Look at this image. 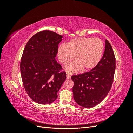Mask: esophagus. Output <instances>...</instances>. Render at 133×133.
Listing matches in <instances>:
<instances>
[{
    "instance_id": "esophagus-1",
    "label": "esophagus",
    "mask_w": 133,
    "mask_h": 133,
    "mask_svg": "<svg viewBox=\"0 0 133 133\" xmlns=\"http://www.w3.org/2000/svg\"><path fill=\"white\" fill-rule=\"evenodd\" d=\"M66 78H68V79H70V78H71V76H70V75L69 74H66Z\"/></svg>"
}]
</instances>
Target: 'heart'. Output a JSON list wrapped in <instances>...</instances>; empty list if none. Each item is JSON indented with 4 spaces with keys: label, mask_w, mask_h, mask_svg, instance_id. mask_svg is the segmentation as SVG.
I'll return each mask as SVG.
<instances>
[{
    "label": "heart",
    "mask_w": 133,
    "mask_h": 133,
    "mask_svg": "<svg viewBox=\"0 0 133 133\" xmlns=\"http://www.w3.org/2000/svg\"><path fill=\"white\" fill-rule=\"evenodd\" d=\"M104 43L99 38L81 37L71 40L67 45L62 44L58 50L59 62L66 65L74 58L75 61L65 67L69 73H75L82 70L88 71L94 68L102 59Z\"/></svg>",
    "instance_id": "heart-1"
}]
</instances>
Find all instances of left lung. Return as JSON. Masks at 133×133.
I'll return each instance as SVG.
<instances>
[{
	"mask_svg": "<svg viewBox=\"0 0 133 133\" xmlns=\"http://www.w3.org/2000/svg\"><path fill=\"white\" fill-rule=\"evenodd\" d=\"M115 58L112 48L105 40V48L102 59L87 73L73 75V97L75 102L84 108L96 106L106 97L113 82Z\"/></svg>",
	"mask_w": 133,
	"mask_h": 133,
	"instance_id": "8db88e82",
	"label": "left lung"
}]
</instances>
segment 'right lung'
<instances>
[{
  "instance_id": "obj_1",
  "label": "right lung",
  "mask_w": 133,
  "mask_h": 133,
  "mask_svg": "<svg viewBox=\"0 0 133 133\" xmlns=\"http://www.w3.org/2000/svg\"><path fill=\"white\" fill-rule=\"evenodd\" d=\"M63 37L52 31L35 34L28 42L21 62L24 87L37 103L49 104L57 99V92L66 78L65 71L55 58Z\"/></svg>"
}]
</instances>
